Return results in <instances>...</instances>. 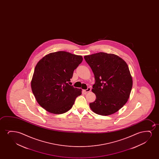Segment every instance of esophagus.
<instances>
[{
    "label": "esophagus",
    "instance_id": "34e87169",
    "mask_svg": "<svg viewBox=\"0 0 159 159\" xmlns=\"http://www.w3.org/2000/svg\"><path fill=\"white\" fill-rule=\"evenodd\" d=\"M91 88H90V87H88L87 89L83 90V91L84 92H85V93H88V92H89L91 91Z\"/></svg>",
    "mask_w": 159,
    "mask_h": 159
}]
</instances>
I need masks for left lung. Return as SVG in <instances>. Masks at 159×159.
<instances>
[{
  "label": "left lung",
  "mask_w": 159,
  "mask_h": 159,
  "mask_svg": "<svg viewBox=\"0 0 159 159\" xmlns=\"http://www.w3.org/2000/svg\"><path fill=\"white\" fill-rule=\"evenodd\" d=\"M95 78L92 91L96 99L89 103L94 113L111 115L125 104L133 87V79L125 61L117 55L100 52L84 57Z\"/></svg>",
  "instance_id": "left-lung-1"
}]
</instances>
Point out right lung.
<instances>
[{
	"label": "right lung",
	"mask_w": 159,
	"mask_h": 159,
	"mask_svg": "<svg viewBox=\"0 0 159 159\" xmlns=\"http://www.w3.org/2000/svg\"><path fill=\"white\" fill-rule=\"evenodd\" d=\"M83 60L80 55L59 51L46 55L37 62L31 87L37 102L46 111L62 114L72 108L82 89L68 83Z\"/></svg>",
	"instance_id": "obj_1"
}]
</instances>
